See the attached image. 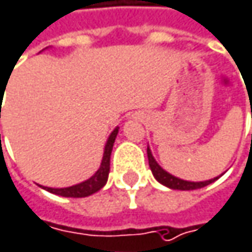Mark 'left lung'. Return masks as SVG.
Listing matches in <instances>:
<instances>
[{
	"label": "left lung",
	"instance_id": "obj_1",
	"mask_svg": "<svg viewBox=\"0 0 252 252\" xmlns=\"http://www.w3.org/2000/svg\"><path fill=\"white\" fill-rule=\"evenodd\" d=\"M147 154H148V163H150V167H151V172L154 175V178L164 187L170 189H181V190H193V189H199L213 184L214 181H217L219 178H214V179H210V181H204V182H189V181H184V179H179L170 173H167L164 169H161L158 166V163L154 160L153 154H151V150L147 148Z\"/></svg>",
	"mask_w": 252,
	"mask_h": 252
}]
</instances>
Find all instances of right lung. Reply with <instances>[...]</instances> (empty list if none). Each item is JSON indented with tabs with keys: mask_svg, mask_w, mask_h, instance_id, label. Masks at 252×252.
<instances>
[{
	"mask_svg": "<svg viewBox=\"0 0 252 252\" xmlns=\"http://www.w3.org/2000/svg\"><path fill=\"white\" fill-rule=\"evenodd\" d=\"M1 117V116H0ZM119 133V127H116L111 135L108 136V141L105 144L104 148V156H102V161L99 169L96 170V173L94 176H91L88 181L68 187V188H45L48 192L60 195V196H67V198H83V196H89L95 192H98L99 189L102 188L107 184L108 179V173H110V157H111V151H113V145L116 141V136Z\"/></svg>",
	"mask_w": 252,
	"mask_h": 252,
	"instance_id": "obj_1",
	"label": "right lung"
}]
</instances>
